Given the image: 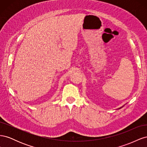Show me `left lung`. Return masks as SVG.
<instances>
[{
  "label": "left lung",
  "instance_id": "1",
  "mask_svg": "<svg viewBox=\"0 0 147 147\" xmlns=\"http://www.w3.org/2000/svg\"><path fill=\"white\" fill-rule=\"evenodd\" d=\"M126 104H124V105H122V106H121V107H119V108H118V109H117V110H119V109H121V108H123V107H124V105H126Z\"/></svg>",
  "mask_w": 147,
  "mask_h": 147
}]
</instances>
